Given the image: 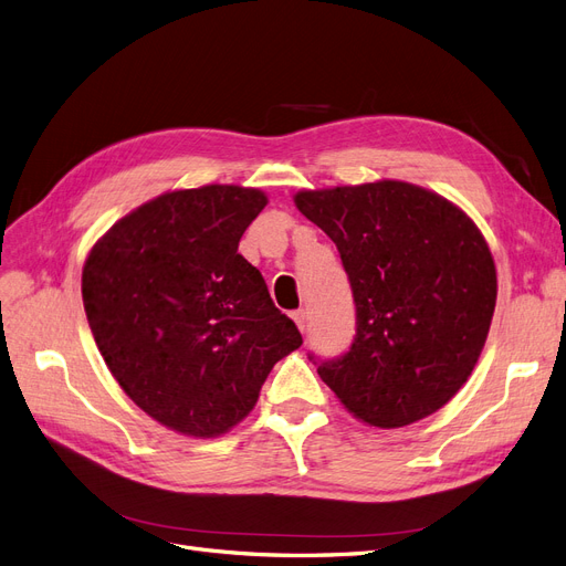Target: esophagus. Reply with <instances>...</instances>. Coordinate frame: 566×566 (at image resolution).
I'll list each match as a JSON object with an SVG mask.
<instances>
[{
	"instance_id": "34e87169",
	"label": "esophagus",
	"mask_w": 566,
	"mask_h": 566,
	"mask_svg": "<svg viewBox=\"0 0 566 566\" xmlns=\"http://www.w3.org/2000/svg\"><path fill=\"white\" fill-rule=\"evenodd\" d=\"M291 319L296 322V326L301 328V331H305V312L303 310H296V312H291Z\"/></svg>"
}]
</instances>
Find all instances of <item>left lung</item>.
<instances>
[{"label":"left lung","instance_id":"left-lung-1","mask_svg":"<svg viewBox=\"0 0 566 566\" xmlns=\"http://www.w3.org/2000/svg\"><path fill=\"white\" fill-rule=\"evenodd\" d=\"M336 242L357 336L319 378L364 424L399 429L443 408L485 347L496 268L478 226L450 200L382 179L294 196Z\"/></svg>","mask_w":566,"mask_h":566}]
</instances>
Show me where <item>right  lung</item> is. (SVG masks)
Returning a JSON list of instances; mask_svg holds the SVG:
<instances>
[{
    "label": "right lung",
    "mask_w": 566,
    "mask_h": 566,
    "mask_svg": "<svg viewBox=\"0 0 566 566\" xmlns=\"http://www.w3.org/2000/svg\"><path fill=\"white\" fill-rule=\"evenodd\" d=\"M265 205L259 188L230 184L163 193L116 221L83 263L104 364L146 415L184 436L242 422L272 366L303 345L238 254Z\"/></svg>",
    "instance_id": "right-lung-1"
}]
</instances>
